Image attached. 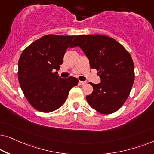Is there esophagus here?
Segmentation results:
<instances>
[{
	"mask_svg": "<svg viewBox=\"0 0 154 154\" xmlns=\"http://www.w3.org/2000/svg\"><path fill=\"white\" fill-rule=\"evenodd\" d=\"M86 82H84V81H79V85H86Z\"/></svg>",
	"mask_w": 154,
	"mask_h": 154,
	"instance_id": "esophagus-1",
	"label": "esophagus"
}]
</instances>
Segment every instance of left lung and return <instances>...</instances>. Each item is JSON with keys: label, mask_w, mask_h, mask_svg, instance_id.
<instances>
[{"label": "left lung", "mask_w": 154, "mask_h": 154, "mask_svg": "<svg viewBox=\"0 0 154 154\" xmlns=\"http://www.w3.org/2000/svg\"><path fill=\"white\" fill-rule=\"evenodd\" d=\"M69 46L80 47L101 78V83H90L93 92L86 96L90 106L102 114L116 112L126 101L134 83L130 53L114 38L100 34L76 36Z\"/></svg>", "instance_id": "obj_1"}]
</instances>
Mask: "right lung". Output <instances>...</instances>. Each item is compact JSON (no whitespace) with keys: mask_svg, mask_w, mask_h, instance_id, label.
I'll list each match as a JSON object with an SVG mask.
<instances>
[{"mask_svg":"<svg viewBox=\"0 0 154 154\" xmlns=\"http://www.w3.org/2000/svg\"><path fill=\"white\" fill-rule=\"evenodd\" d=\"M75 36L49 34L36 40L22 51L18 62V79L26 100L38 111L50 112L66 101L78 84L74 77L58 75L63 56Z\"/></svg>","mask_w":154,"mask_h":154,"instance_id":"obj_1","label":"right lung"}]
</instances>
